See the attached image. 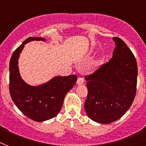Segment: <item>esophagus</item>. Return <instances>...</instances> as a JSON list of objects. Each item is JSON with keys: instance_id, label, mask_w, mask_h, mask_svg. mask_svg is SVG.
I'll list each match as a JSON object with an SVG mask.
<instances>
[{"instance_id": "esophagus-1", "label": "esophagus", "mask_w": 146, "mask_h": 146, "mask_svg": "<svg viewBox=\"0 0 146 146\" xmlns=\"http://www.w3.org/2000/svg\"><path fill=\"white\" fill-rule=\"evenodd\" d=\"M85 82V80L83 79V78H82V77H79L78 79H77V81H76V83L78 85H82V84H84Z\"/></svg>"}]
</instances>
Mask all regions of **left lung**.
Listing matches in <instances>:
<instances>
[{"label": "left lung", "instance_id": "obj_1", "mask_svg": "<svg viewBox=\"0 0 146 146\" xmlns=\"http://www.w3.org/2000/svg\"><path fill=\"white\" fill-rule=\"evenodd\" d=\"M113 40L115 48L112 59L85 76L88 88L85 112L100 124L119 119L131 107L137 93V60L121 39Z\"/></svg>", "mask_w": 146, "mask_h": 146}]
</instances>
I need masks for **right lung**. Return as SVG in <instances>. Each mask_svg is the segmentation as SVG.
<instances>
[{
	"label": "right lung",
	"mask_w": 146,
	"mask_h": 146,
	"mask_svg": "<svg viewBox=\"0 0 146 146\" xmlns=\"http://www.w3.org/2000/svg\"><path fill=\"white\" fill-rule=\"evenodd\" d=\"M41 37H28L12 54L9 61V93L13 101L27 117L35 121L54 118L62 107L65 95L74 86L76 75L57 76L44 85L31 86L21 78L18 69V58L24 45Z\"/></svg>",
	"instance_id": "add662e5"
}]
</instances>
